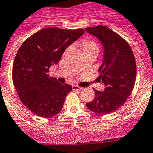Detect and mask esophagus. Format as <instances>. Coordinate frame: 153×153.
Returning a JSON list of instances; mask_svg holds the SVG:
<instances>
[{
  "label": "esophagus",
  "instance_id": "1",
  "mask_svg": "<svg viewBox=\"0 0 153 153\" xmlns=\"http://www.w3.org/2000/svg\"><path fill=\"white\" fill-rule=\"evenodd\" d=\"M72 88H73V90H77V91H82V90L83 89V88L79 87V86H78V85H73Z\"/></svg>",
  "mask_w": 153,
  "mask_h": 153
}]
</instances>
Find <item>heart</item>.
Here are the masks:
<instances>
[{"label": "heart", "instance_id": "b5f03b06", "mask_svg": "<svg viewBox=\"0 0 153 153\" xmlns=\"http://www.w3.org/2000/svg\"><path fill=\"white\" fill-rule=\"evenodd\" d=\"M82 49L84 54L91 52L98 53L99 46L95 42H93L91 40H85L82 43Z\"/></svg>", "mask_w": 153, "mask_h": 153}]
</instances>
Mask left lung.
<instances>
[{
	"instance_id": "obj_1",
	"label": "left lung",
	"mask_w": 153,
	"mask_h": 153,
	"mask_svg": "<svg viewBox=\"0 0 153 153\" xmlns=\"http://www.w3.org/2000/svg\"><path fill=\"white\" fill-rule=\"evenodd\" d=\"M85 30L96 37L104 49L98 79L105 85V90H95V99L86 106L95 113H111L124 105L133 90L136 78L135 57L128 42L108 27L99 25Z\"/></svg>"
}]
</instances>
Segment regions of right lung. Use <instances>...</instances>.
<instances>
[{"instance_id": "obj_1", "label": "right lung", "mask_w": 153, "mask_h": 153, "mask_svg": "<svg viewBox=\"0 0 153 153\" xmlns=\"http://www.w3.org/2000/svg\"><path fill=\"white\" fill-rule=\"evenodd\" d=\"M84 32L83 29L48 27L21 45L13 64L12 79L20 100L31 112L50 118L62 111L72 87L50 78L49 68L59 62L65 49Z\"/></svg>"}]
</instances>
